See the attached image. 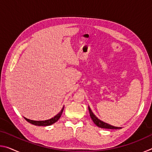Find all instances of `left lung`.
<instances>
[{"label":"left lung","mask_w":152,"mask_h":152,"mask_svg":"<svg viewBox=\"0 0 152 152\" xmlns=\"http://www.w3.org/2000/svg\"><path fill=\"white\" fill-rule=\"evenodd\" d=\"M88 110L90 113V116H91L92 120L93 121L94 124L96 126H98V127L101 128H104V129H121V127H114V126H112L109 124H108V123L102 121L98 119V118L93 114V113L92 112V110L91 109H90V107H88Z\"/></svg>","instance_id":"left-lung-1"}]
</instances>
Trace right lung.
I'll use <instances>...</instances> for the list:
<instances>
[{
	"instance_id": "add662e5",
	"label": "right lung",
	"mask_w": 152,
	"mask_h": 152,
	"mask_svg": "<svg viewBox=\"0 0 152 152\" xmlns=\"http://www.w3.org/2000/svg\"><path fill=\"white\" fill-rule=\"evenodd\" d=\"M64 109V107H63L62 109L61 110V111L58 113V115H56L54 117L51 118L50 119H48V120H45V121H33V120H30V119H28L27 118H25V119L27 121L30 123H31L32 125H37V126H48V125H51L53 124V123H55L56 122H57L58 119H60L61 114H62L63 113V110Z\"/></svg>"
}]
</instances>
